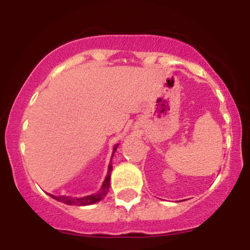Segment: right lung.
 Returning a JSON list of instances; mask_svg holds the SVG:
<instances>
[{
	"label": "right lung",
	"instance_id": "right-lung-1",
	"mask_svg": "<svg viewBox=\"0 0 250 250\" xmlns=\"http://www.w3.org/2000/svg\"><path fill=\"white\" fill-rule=\"evenodd\" d=\"M117 147H119V145H115V147H114V149H113V154H111V159H113L114 153H115V151H116ZM111 170H113V166H111V163H109L107 176H105L104 181H103L102 187L99 190V193L93 194V195H88V196H83V197L54 196V195H50V196L53 197L54 200L60 201V202L65 203V205H69V206H90V205H94V203H96V202H99V201H101L103 197H104L105 195H107L109 186H110V173H111Z\"/></svg>",
	"mask_w": 250,
	"mask_h": 250
}]
</instances>
